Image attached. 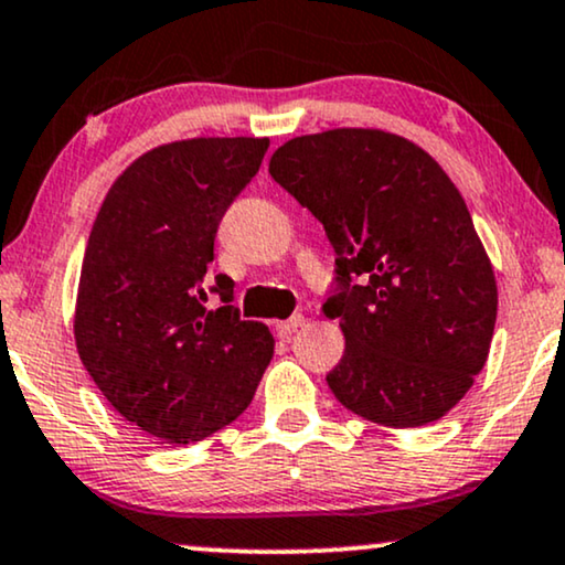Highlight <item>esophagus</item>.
Returning a JSON list of instances; mask_svg holds the SVG:
<instances>
[{
    "label": "esophagus",
    "mask_w": 565,
    "mask_h": 565,
    "mask_svg": "<svg viewBox=\"0 0 565 565\" xmlns=\"http://www.w3.org/2000/svg\"><path fill=\"white\" fill-rule=\"evenodd\" d=\"M303 322H306V319L301 315H294L290 319H282V322H277L275 327H277V332H280V335H294L298 327H303Z\"/></svg>",
    "instance_id": "1"
}]
</instances>
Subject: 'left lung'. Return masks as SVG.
Returning a JSON list of instances; mask_svg holds the SVG:
<instances>
[{
    "label": "left lung",
    "instance_id": "8db88e82",
    "mask_svg": "<svg viewBox=\"0 0 565 565\" xmlns=\"http://www.w3.org/2000/svg\"><path fill=\"white\" fill-rule=\"evenodd\" d=\"M269 175L335 248L322 306L345 335L327 374L335 398L382 427L448 414L482 372L498 317L495 271L452 180L416 143L369 128L294 138Z\"/></svg>",
    "mask_w": 565,
    "mask_h": 565
}]
</instances>
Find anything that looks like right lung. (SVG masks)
<instances>
[{"instance_id":"obj_1","label":"right lung","mask_w":565,"mask_h":565,"mask_svg":"<svg viewBox=\"0 0 565 565\" xmlns=\"http://www.w3.org/2000/svg\"><path fill=\"white\" fill-rule=\"evenodd\" d=\"M269 138H191L146 151L115 185L83 256L75 345L102 395L146 435L199 443L248 408L275 353L206 269L227 206ZM217 292L223 306L205 309Z\"/></svg>"}]
</instances>
